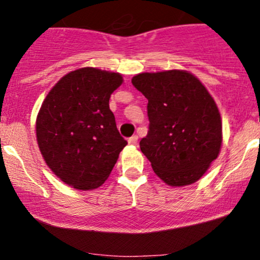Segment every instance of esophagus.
<instances>
[{
    "mask_svg": "<svg viewBox=\"0 0 260 260\" xmlns=\"http://www.w3.org/2000/svg\"><path fill=\"white\" fill-rule=\"evenodd\" d=\"M128 143L132 145H137V143H138V136H132L129 139H128Z\"/></svg>",
    "mask_w": 260,
    "mask_h": 260,
    "instance_id": "1",
    "label": "esophagus"
}]
</instances>
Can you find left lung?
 Segmentation results:
<instances>
[{"label":"left lung","mask_w":260,"mask_h":260,"mask_svg":"<svg viewBox=\"0 0 260 260\" xmlns=\"http://www.w3.org/2000/svg\"><path fill=\"white\" fill-rule=\"evenodd\" d=\"M132 84L148 99V134L140 150L172 187L198 181L219 155L222 127L205 86L183 71L140 73Z\"/></svg>","instance_id":"8db88e82"}]
</instances>
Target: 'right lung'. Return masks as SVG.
Returning a JSON list of instances; mask_svg holds the SVG:
<instances>
[{
  "label": "right lung",
  "instance_id": "add662e5",
  "mask_svg": "<svg viewBox=\"0 0 260 260\" xmlns=\"http://www.w3.org/2000/svg\"><path fill=\"white\" fill-rule=\"evenodd\" d=\"M121 84V74L80 68L59 79L41 105V154L55 175L77 189L100 187L127 145L109 106Z\"/></svg>",
  "mask_w": 260,
  "mask_h": 260
}]
</instances>
